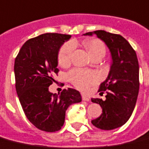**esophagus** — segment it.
Segmentation results:
<instances>
[{"instance_id":"34e87169","label":"esophagus","mask_w":149,"mask_h":149,"mask_svg":"<svg viewBox=\"0 0 149 149\" xmlns=\"http://www.w3.org/2000/svg\"><path fill=\"white\" fill-rule=\"evenodd\" d=\"M82 100H84V101H90V98L89 97H88L87 95H82Z\"/></svg>"}]
</instances>
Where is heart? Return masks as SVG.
Returning a JSON list of instances; mask_svg holds the SVG:
<instances>
[{
  "mask_svg": "<svg viewBox=\"0 0 149 149\" xmlns=\"http://www.w3.org/2000/svg\"><path fill=\"white\" fill-rule=\"evenodd\" d=\"M87 46L88 47L90 54L93 55L97 53H103L105 54V45L98 39H92L88 42ZM74 49V44L67 42L61 48L58 54V62L61 65H67L70 61L72 54ZM69 80L77 88L81 90H86L91 85L96 82L99 77L94 72L84 71L81 69H74L70 72L69 75Z\"/></svg>",
  "mask_w": 149,
  "mask_h": 149,
  "instance_id": "obj_1",
  "label": "heart"
}]
</instances>
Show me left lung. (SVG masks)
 Returning <instances> with one entry per match:
<instances>
[{
    "instance_id": "1",
    "label": "left lung",
    "mask_w": 149,
    "mask_h": 149,
    "mask_svg": "<svg viewBox=\"0 0 149 149\" xmlns=\"http://www.w3.org/2000/svg\"><path fill=\"white\" fill-rule=\"evenodd\" d=\"M93 35L108 47L112 61L108 76L99 90L107 91L106 100L91 99L102 109V114L91 123L100 130H111L124 125L134 110L140 85L138 60L133 47L122 35L102 30L83 35Z\"/></svg>"
}]
</instances>
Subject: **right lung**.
<instances>
[{
    "label": "right lung",
    "mask_w": 149,
    "mask_h": 149,
    "mask_svg": "<svg viewBox=\"0 0 149 149\" xmlns=\"http://www.w3.org/2000/svg\"><path fill=\"white\" fill-rule=\"evenodd\" d=\"M70 35L46 33L27 40L22 46L14 65L16 89L27 119L46 132L63 126L69 106L81 102L76 89L53 94L49 87L58 75V53Z\"/></svg>",
    "instance_id": "right-lung-1"
}]
</instances>
